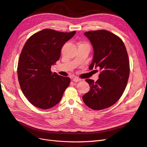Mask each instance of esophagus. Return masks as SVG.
Returning <instances> with one entry per match:
<instances>
[{"label": "esophagus", "mask_w": 147, "mask_h": 147, "mask_svg": "<svg viewBox=\"0 0 147 147\" xmlns=\"http://www.w3.org/2000/svg\"><path fill=\"white\" fill-rule=\"evenodd\" d=\"M72 80H73L74 82H78L80 80V79L78 78V77H73Z\"/></svg>", "instance_id": "1"}]
</instances>
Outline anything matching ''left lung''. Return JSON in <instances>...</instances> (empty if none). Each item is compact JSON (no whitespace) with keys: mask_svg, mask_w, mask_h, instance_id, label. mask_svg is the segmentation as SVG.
<instances>
[{"mask_svg":"<svg viewBox=\"0 0 147 147\" xmlns=\"http://www.w3.org/2000/svg\"><path fill=\"white\" fill-rule=\"evenodd\" d=\"M93 48L89 69L99 68V79H86L90 90L82 97L88 107L99 110L108 108L119 100L125 90L129 76V61L122 40L105 30L84 34Z\"/></svg>","mask_w":147,"mask_h":147,"instance_id":"left-lung-1","label":"left lung"}]
</instances>
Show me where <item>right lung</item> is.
<instances>
[{
    "label": "right lung",
    "mask_w": 147,
    "mask_h": 147,
    "mask_svg": "<svg viewBox=\"0 0 147 147\" xmlns=\"http://www.w3.org/2000/svg\"><path fill=\"white\" fill-rule=\"evenodd\" d=\"M75 33L43 29L26 42L18 64V75L22 92L33 105L48 109L62 99L70 78L52 74L51 66L59 59L62 48Z\"/></svg>",
    "instance_id": "right-lung-1"
}]
</instances>
